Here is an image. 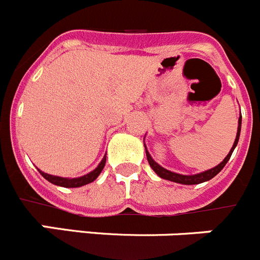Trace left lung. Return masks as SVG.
<instances>
[{
  "label": "left lung",
  "mask_w": 260,
  "mask_h": 260,
  "mask_svg": "<svg viewBox=\"0 0 260 260\" xmlns=\"http://www.w3.org/2000/svg\"><path fill=\"white\" fill-rule=\"evenodd\" d=\"M240 131H241V116H240V119H238V129H237V136H236L235 144H233L232 149H231V151H229L228 155L225 156V159H224V160L220 163V165H217L216 167L211 168V170H209V171H205V172H202V174L189 175V176H188V175H180V174H175V172H171V171H168V170H166V168L160 167V166H159L158 163L154 162L153 158H151L150 154H149V151L146 150L147 162H149L150 167L153 168L154 171H155V174L158 175L159 177H162V179L170 180V181H174V182H179V184H185V185L201 184V182H203V181L211 180L212 177L216 176V175L219 174V172H220L221 170H223L224 166L226 165V162H228L229 158H231V155H232L233 150H235V147L237 146L238 139H240ZM145 149H146V147H145Z\"/></svg>",
  "instance_id": "8db88e82"
}]
</instances>
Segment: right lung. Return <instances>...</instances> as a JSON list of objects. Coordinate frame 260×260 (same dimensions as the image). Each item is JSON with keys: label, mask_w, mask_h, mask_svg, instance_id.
I'll return each instance as SVG.
<instances>
[{"label": "right lung", "mask_w": 260, "mask_h": 260, "mask_svg": "<svg viewBox=\"0 0 260 260\" xmlns=\"http://www.w3.org/2000/svg\"><path fill=\"white\" fill-rule=\"evenodd\" d=\"M105 163H106V156L101 160V163L98 165V167L95 168L94 171H92L90 174L84 175V176L78 177V179H66V177H58V176H53V175H48L43 171H40V174L43 175L48 181H50L51 184H54V185H59V186H64V188H78V186H83L86 185V184H89V182L94 181L95 179L98 177V175L101 174V171L104 170Z\"/></svg>", "instance_id": "add662e5"}]
</instances>
